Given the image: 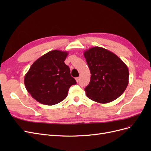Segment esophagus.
Here are the masks:
<instances>
[{
	"mask_svg": "<svg viewBox=\"0 0 151 151\" xmlns=\"http://www.w3.org/2000/svg\"><path fill=\"white\" fill-rule=\"evenodd\" d=\"M79 79H80V77H76V81H77V83H79Z\"/></svg>",
	"mask_w": 151,
	"mask_h": 151,
	"instance_id": "obj_1",
	"label": "esophagus"
}]
</instances>
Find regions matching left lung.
Returning <instances> with one entry per match:
<instances>
[{"mask_svg": "<svg viewBox=\"0 0 151 151\" xmlns=\"http://www.w3.org/2000/svg\"><path fill=\"white\" fill-rule=\"evenodd\" d=\"M91 72V80L84 89L87 97L107 103L124 93L129 84V72L125 63L115 53L99 47L84 53Z\"/></svg>", "mask_w": 151, "mask_h": 151, "instance_id": "obj_1", "label": "left lung"}]
</instances>
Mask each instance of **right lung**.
<instances>
[{
    "mask_svg": "<svg viewBox=\"0 0 151 151\" xmlns=\"http://www.w3.org/2000/svg\"><path fill=\"white\" fill-rule=\"evenodd\" d=\"M67 55V52L50 51L37 59L26 74V88L39 103L54 105L62 101L70 87L76 84L64 62Z\"/></svg>",
    "mask_w": 151,
    "mask_h": 151,
    "instance_id": "add662e5",
    "label": "right lung"
}]
</instances>
